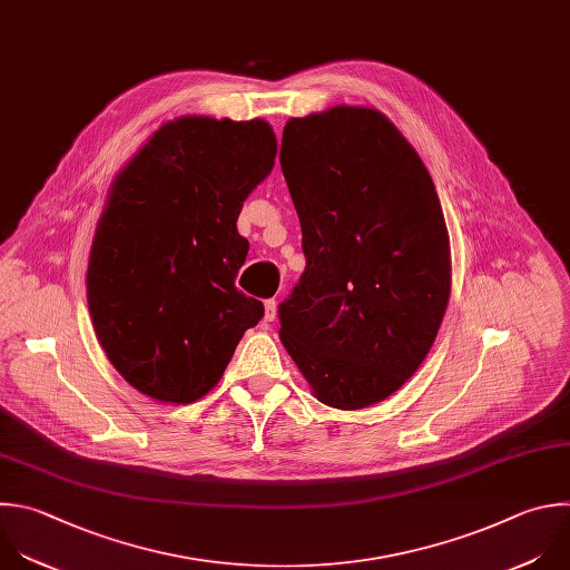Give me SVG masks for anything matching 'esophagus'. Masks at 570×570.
Masks as SVG:
<instances>
[{
	"instance_id": "esophagus-1",
	"label": "esophagus",
	"mask_w": 570,
	"mask_h": 570,
	"mask_svg": "<svg viewBox=\"0 0 570 570\" xmlns=\"http://www.w3.org/2000/svg\"><path fill=\"white\" fill-rule=\"evenodd\" d=\"M277 320V302L275 299H266V315H264V322L271 324Z\"/></svg>"
}]
</instances>
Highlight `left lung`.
<instances>
[{
    "label": "left lung",
    "instance_id": "1",
    "mask_svg": "<svg viewBox=\"0 0 570 570\" xmlns=\"http://www.w3.org/2000/svg\"><path fill=\"white\" fill-rule=\"evenodd\" d=\"M282 171L306 268L279 335L317 401L362 410L405 385L450 299V237L416 149L375 109L291 118Z\"/></svg>",
    "mask_w": 570,
    "mask_h": 570
}]
</instances>
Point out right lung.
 Returning <instances> with one entry per match:
<instances>
[{
  "label": "right lung",
  "instance_id": "obj_1",
  "mask_svg": "<svg viewBox=\"0 0 570 570\" xmlns=\"http://www.w3.org/2000/svg\"><path fill=\"white\" fill-rule=\"evenodd\" d=\"M275 154L264 120L187 116L118 174L87 297L107 357L140 394L183 405L206 396L264 317V304L235 286L248 255L237 217Z\"/></svg>",
  "mask_w": 570,
  "mask_h": 570
}]
</instances>
